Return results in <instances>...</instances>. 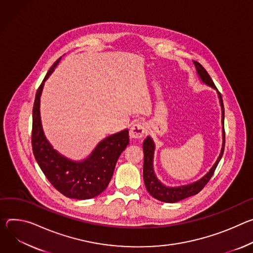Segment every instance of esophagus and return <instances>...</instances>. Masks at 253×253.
I'll use <instances>...</instances> for the list:
<instances>
[{"instance_id":"esophagus-1","label":"esophagus","mask_w":253,"mask_h":253,"mask_svg":"<svg viewBox=\"0 0 253 253\" xmlns=\"http://www.w3.org/2000/svg\"><path fill=\"white\" fill-rule=\"evenodd\" d=\"M146 132V126L143 122L134 123L129 129V136L131 138H142Z\"/></svg>"}]
</instances>
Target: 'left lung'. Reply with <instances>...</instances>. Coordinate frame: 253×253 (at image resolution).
Here are the masks:
<instances>
[{
	"label": "left lung",
	"mask_w": 253,
	"mask_h": 253,
	"mask_svg": "<svg viewBox=\"0 0 253 253\" xmlns=\"http://www.w3.org/2000/svg\"><path fill=\"white\" fill-rule=\"evenodd\" d=\"M194 65L196 67V71H197L200 80L204 84H206V85L215 89L218 93L219 102H220V106H221V114H222L221 123L223 126V127H222V138H223L222 148H221V152H220L219 157L216 160L215 164L212 166L209 172H207V174H205L201 179L197 180L196 182L187 184V185H182V186H178V187H168V186L164 185L157 178V176L155 174V170H154L155 143L153 141V138L150 135H148L147 138H145L144 144H143L145 185H146L148 192L153 196L154 198H156L159 201L166 202V203H176L178 201H181L183 199L191 197V196L198 194L211 179L218 163L220 162V160L222 158V155L224 152V146H225V132H224V106H223L221 94L217 90L214 82L212 81L210 75L205 70V68L200 63L196 62V61H194Z\"/></svg>",
	"instance_id": "8db88e82"
}]
</instances>
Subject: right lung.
<instances>
[{
	"label": "right lung",
	"mask_w": 253,
	"mask_h": 253,
	"mask_svg": "<svg viewBox=\"0 0 253 253\" xmlns=\"http://www.w3.org/2000/svg\"><path fill=\"white\" fill-rule=\"evenodd\" d=\"M60 59L51 66L36 93L33 106V154L42 172L56 190L71 199H91L106 189L114 175L116 164L129 143L128 129L106 136L86 159L81 161L70 160L53 149L42 127L40 98L45 81Z\"/></svg>",
	"instance_id": "add662e5"
}]
</instances>
